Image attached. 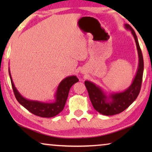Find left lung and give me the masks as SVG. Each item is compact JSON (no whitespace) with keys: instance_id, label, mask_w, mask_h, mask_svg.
<instances>
[{"instance_id":"obj_1","label":"left lung","mask_w":152,"mask_h":152,"mask_svg":"<svg viewBox=\"0 0 152 152\" xmlns=\"http://www.w3.org/2000/svg\"><path fill=\"white\" fill-rule=\"evenodd\" d=\"M126 30H129L136 42L138 55V66L132 83L127 88L121 92L107 93L98 85L86 80L85 86L88 91L89 98L94 109L104 115L118 114L128 108L138 97L140 93L144 70V62L136 32L129 24H124Z\"/></svg>"}]
</instances>
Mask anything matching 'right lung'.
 I'll list each match as a JSON object with an SVG mask.
<instances>
[{"instance_id": "1", "label": "right lung", "mask_w": 152, "mask_h": 152, "mask_svg": "<svg viewBox=\"0 0 152 152\" xmlns=\"http://www.w3.org/2000/svg\"><path fill=\"white\" fill-rule=\"evenodd\" d=\"M9 75L11 80L12 88L17 101L31 113L42 118L54 117L63 111L70 88L72 85L79 81L75 75L66 77L61 81L59 86H57V91L54 95L55 99L53 102H44L32 100L24 97L15 87L10 73V68Z\"/></svg>"}]
</instances>
